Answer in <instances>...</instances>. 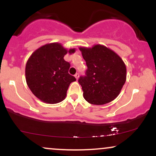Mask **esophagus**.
<instances>
[{"label":"esophagus","instance_id":"esophagus-1","mask_svg":"<svg viewBox=\"0 0 156 156\" xmlns=\"http://www.w3.org/2000/svg\"><path fill=\"white\" fill-rule=\"evenodd\" d=\"M75 77H76V80H78V78H79V73H76V74L75 75Z\"/></svg>","mask_w":156,"mask_h":156}]
</instances>
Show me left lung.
<instances>
[{"label": "left lung", "mask_w": 156, "mask_h": 156, "mask_svg": "<svg viewBox=\"0 0 156 156\" xmlns=\"http://www.w3.org/2000/svg\"><path fill=\"white\" fill-rule=\"evenodd\" d=\"M87 70L80 77L83 98L93 105H103L114 101L126 80V66L117 53L103 44L80 47Z\"/></svg>", "instance_id": "8db88e82"}]
</instances>
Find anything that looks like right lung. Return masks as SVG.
Wrapping results in <instances>:
<instances>
[{
	"label": "right lung",
	"mask_w": 156,
	"mask_h": 156,
	"mask_svg": "<svg viewBox=\"0 0 156 156\" xmlns=\"http://www.w3.org/2000/svg\"><path fill=\"white\" fill-rule=\"evenodd\" d=\"M67 50L61 43L53 42L42 45L28 58L26 65V80L28 87L41 101L55 104L64 101L69 84L76 81L68 73L70 64L64 59Z\"/></svg>",
	"instance_id": "add662e5"
}]
</instances>
